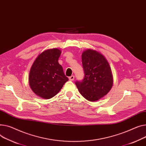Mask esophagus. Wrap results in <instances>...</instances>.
Instances as JSON below:
<instances>
[{
  "mask_svg": "<svg viewBox=\"0 0 146 146\" xmlns=\"http://www.w3.org/2000/svg\"><path fill=\"white\" fill-rule=\"evenodd\" d=\"M69 79L70 81H73L74 79V76H71L69 77Z\"/></svg>",
  "mask_w": 146,
  "mask_h": 146,
  "instance_id": "34e87169",
  "label": "esophagus"
}]
</instances>
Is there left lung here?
Returning a JSON list of instances; mask_svg holds the SVG:
<instances>
[{
    "instance_id": "left-lung-1",
    "label": "left lung",
    "mask_w": 146,
    "mask_h": 146,
    "mask_svg": "<svg viewBox=\"0 0 146 146\" xmlns=\"http://www.w3.org/2000/svg\"><path fill=\"white\" fill-rule=\"evenodd\" d=\"M84 78L75 84L80 93L90 102L98 100L108 94L113 85V76L108 62L101 53L88 49L82 53Z\"/></svg>"
}]
</instances>
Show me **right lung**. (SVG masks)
Here are the masks:
<instances>
[{
	"label": "right lung",
	"instance_id": "right-lung-1",
	"mask_svg": "<svg viewBox=\"0 0 146 146\" xmlns=\"http://www.w3.org/2000/svg\"><path fill=\"white\" fill-rule=\"evenodd\" d=\"M60 54L58 48L47 50L38 56L31 67L29 84L32 91L40 98H53L69 80L58 62Z\"/></svg>",
	"mask_w": 146,
	"mask_h": 146
}]
</instances>
